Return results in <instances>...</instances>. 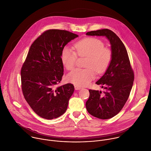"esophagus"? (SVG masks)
Returning <instances> with one entry per match:
<instances>
[{
    "mask_svg": "<svg viewBox=\"0 0 151 151\" xmlns=\"http://www.w3.org/2000/svg\"><path fill=\"white\" fill-rule=\"evenodd\" d=\"M82 88L81 87H80V86H77V85H75V90H79V89H81Z\"/></svg>",
    "mask_w": 151,
    "mask_h": 151,
    "instance_id": "1",
    "label": "esophagus"
}]
</instances>
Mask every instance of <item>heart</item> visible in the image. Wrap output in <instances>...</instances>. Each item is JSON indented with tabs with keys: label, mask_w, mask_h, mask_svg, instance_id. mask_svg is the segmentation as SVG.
Masks as SVG:
<instances>
[{
	"label": "heart",
	"mask_w": 151,
	"mask_h": 151,
	"mask_svg": "<svg viewBox=\"0 0 151 151\" xmlns=\"http://www.w3.org/2000/svg\"><path fill=\"white\" fill-rule=\"evenodd\" d=\"M73 49L66 46L61 52V60L68 70L73 69L76 65L78 56H88L86 69L78 68L68 76L69 82L77 86H85L95 78V70L102 73L106 70L112 59V52L110 48L105 47L104 43L96 37H86L76 42Z\"/></svg>",
	"instance_id": "1"
}]
</instances>
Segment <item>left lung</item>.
Segmentation results:
<instances>
[{"label": "left lung", "instance_id": "1", "mask_svg": "<svg viewBox=\"0 0 151 151\" xmlns=\"http://www.w3.org/2000/svg\"><path fill=\"white\" fill-rule=\"evenodd\" d=\"M89 36H106L111 45L112 62L105 74L96 83L104 91L89 89L86 102L88 112L92 116L108 119L116 115L127 102L134 81L127 49L119 37L112 30L104 29L86 33Z\"/></svg>", "mask_w": 151, "mask_h": 151}]
</instances>
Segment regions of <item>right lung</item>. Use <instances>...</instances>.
<instances>
[{"label": "right lung", "instance_id": "1", "mask_svg": "<svg viewBox=\"0 0 151 151\" xmlns=\"http://www.w3.org/2000/svg\"><path fill=\"white\" fill-rule=\"evenodd\" d=\"M78 35L65 30L45 31L32 44L21 69L22 90L32 110L39 116L52 119L66 111L74 86H57L63 75L61 52Z\"/></svg>", "mask_w": 151, "mask_h": 151}]
</instances>
